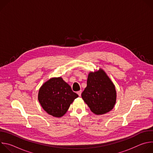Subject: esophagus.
<instances>
[{"instance_id":"34e87169","label":"esophagus","mask_w":153,"mask_h":153,"mask_svg":"<svg viewBox=\"0 0 153 153\" xmlns=\"http://www.w3.org/2000/svg\"><path fill=\"white\" fill-rule=\"evenodd\" d=\"M77 94L79 95V96H81V94H82V91L80 90V91H77Z\"/></svg>"}]
</instances>
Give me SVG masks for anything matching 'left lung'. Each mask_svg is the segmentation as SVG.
<instances>
[{"label":"left lung","instance_id":"left-lung-1","mask_svg":"<svg viewBox=\"0 0 153 153\" xmlns=\"http://www.w3.org/2000/svg\"><path fill=\"white\" fill-rule=\"evenodd\" d=\"M82 98L93 113L104 114L110 111L116 103L115 86L102 69L90 72Z\"/></svg>","mask_w":153,"mask_h":153}]
</instances>
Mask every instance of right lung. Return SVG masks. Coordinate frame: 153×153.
<instances>
[{
	"instance_id": "1",
	"label": "right lung",
	"mask_w": 153,
	"mask_h": 153,
	"mask_svg": "<svg viewBox=\"0 0 153 153\" xmlns=\"http://www.w3.org/2000/svg\"><path fill=\"white\" fill-rule=\"evenodd\" d=\"M71 86L62 77H53L40 88L38 100L48 114L56 117L63 116L74 100L78 97Z\"/></svg>"
}]
</instances>
